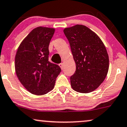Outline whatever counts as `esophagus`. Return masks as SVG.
Returning a JSON list of instances; mask_svg holds the SVG:
<instances>
[{
    "mask_svg": "<svg viewBox=\"0 0 127 127\" xmlns=\"http://www.w3.org/2000/svg\"><path fill=\"white\" fill-rule=\"evenodd\" d=\"M59 66L61 67V69H64V64H62V63L59 64Z\"/></svg>",
    "mask_w": 127,
    "mask_h": 127,
    "instance_id": "obj_1",
    "label": "esophagus"
}]
</instances>
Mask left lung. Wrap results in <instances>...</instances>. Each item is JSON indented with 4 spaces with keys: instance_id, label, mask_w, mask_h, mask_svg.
<instances>
[{
    "instance_id": "1",
    "label": "left lung",
    "mask_w": 127,
    "mask_h": 127,
    "mask_svg": "<svg viewBox=\"0 0 127 127\" xmlns=\"http://www.w3.org/2000/svg\"><path fill=\"white\" fill-rule=\"evenodd\" d=\"M64 32L76 64L75 72L70 78L72 88L80 93L94 91L108 71L109 57L104 43L94 32L82 25L65 28Z\"/></svg>"
}]
</instances>
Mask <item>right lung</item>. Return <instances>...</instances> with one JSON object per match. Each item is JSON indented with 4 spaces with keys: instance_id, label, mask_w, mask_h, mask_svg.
Instances as JSON below:
<instances>
[{
    "instance_id": "1",
    "label": "right lung",
    "mask_w": 127,
    "mask_h": 127,
    "mask_svg": "<svg viewBox=\"0 0 127 127\" xmlns=\"http://www.w3.org/2000/svg\"><path fill=\"white\" fill-rule=\"evenodd\" d=\"M54 28L33 29L22 40L15 56V71L19 80L29 92L42 95L54 89L61 71L48 61L49 45Z\"/></svg>"
}]
</instances>
